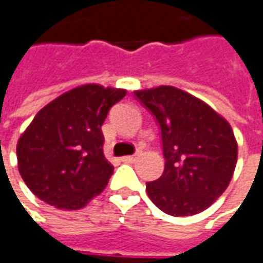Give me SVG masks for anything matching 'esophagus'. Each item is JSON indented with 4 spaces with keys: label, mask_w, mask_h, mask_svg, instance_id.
<instances>
[{
    "label": "esophagus",
    "mask_w": 263,
    "mask_h": 263,
    "mask_svg": "<svg viewBox=\"0 0 263 263\" xmlns=\"http://www.w3.org/2000/svg\"><path fill=\"white\" fill-rule=\"evenodd\" d=\"M139 154H141V151H136V154H133V156H125V157H122V161H125V163H133L135 160L138 159Z\"/></svg>",
    "instance_id": "34e87169"
}]
</instances>
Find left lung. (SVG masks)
<instances>
[{"mask_svg":"<svg viewBox=\"0 0 263 263\" xmlns=\"http://www.w3.org/2000/svg\"><path fill=\"white\" fill-rule=\"evenodd\" d=\"M135 97L154 117L163 145L164 171L146 182L149 199L175 217L206 210L234 175L238 146L229 122L174 86L136 91Z\"/></svg>","mask_w":263,"mask_h":263,"instance_id":"8db88e82","label":"left lung"}]
</instances>
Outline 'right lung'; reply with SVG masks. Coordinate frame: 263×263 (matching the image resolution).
<instances>
[{
  "instance_id": "add662e5",
  "label": "right lung",
  "mask_w": 263,
  "mask_h": 263,
  "mask_svg": "<svg viewBox=\"0 0 263 263\" xmlns=\"http://www.w3.org/2000/svg\"><path fill=\"white\" fill-rule=\"evenodd\" d=\"M127 94L89 84L45 106L17 142V166L28 189L61 210H79L106 187L114 166L104 159L102 125Z\"/></svg>"
}]
</instances>
